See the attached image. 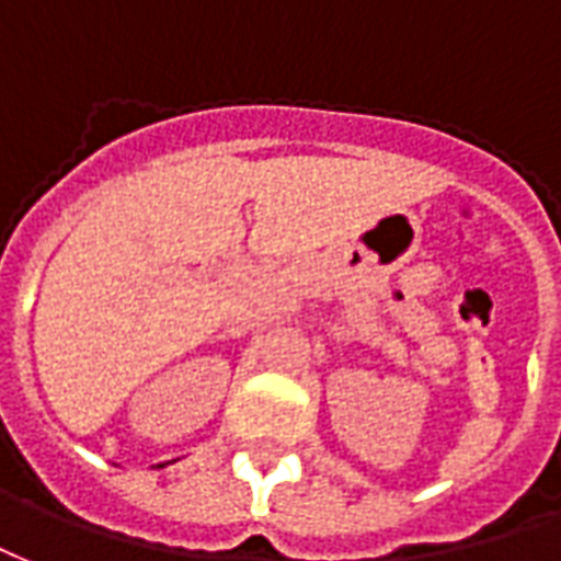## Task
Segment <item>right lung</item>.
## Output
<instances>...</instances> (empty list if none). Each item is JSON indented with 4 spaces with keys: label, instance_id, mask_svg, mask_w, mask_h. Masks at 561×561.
Masks as SVG:
<instances>
[{
    "label": "right lung",
    "instance_id": "1",
    "mask_svg": "<svg viewBox=\"0 0 561 561\" xmlns=\"http://www.w3.org/2000/svg\"><path fill=\"white\" fill-rule=\"evenodd\" d=\"M158 469H163V463H158Z\"/></svg>",
    "mask_w": 561,
    "mask_h": 561
}]
</instances>
